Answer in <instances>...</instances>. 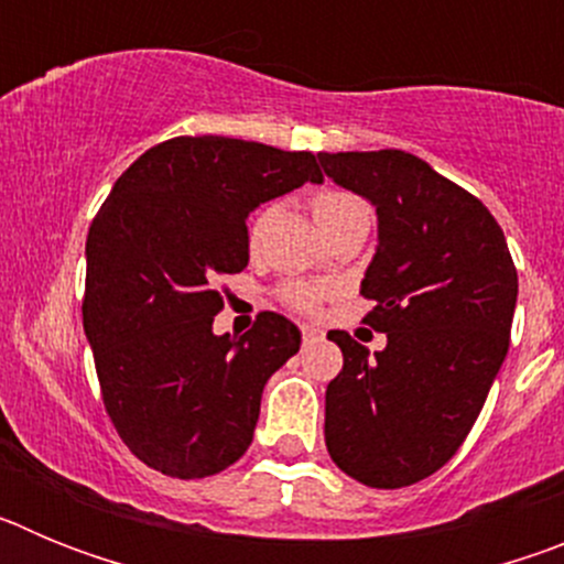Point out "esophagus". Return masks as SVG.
I'll return each instance as SVG.
<instances>
[{
	"instance_id": "esophagus-1",
	"label": "esophagus",
	"mask_w": 564,
	"mask_h": 564,
	"mask_svg": "<svg viewBox=\"0 0 564 564\" xmlns=\"http://www.w3.org/2000/svg\"><path fill=\"white\" fill-rule=\"evenodd\" d=\"M299 333H302V341H305V344H316V341H322V338H325V333L318 330V327H313V325H302V327H299Z\"/></svg>"
}]
</instances>
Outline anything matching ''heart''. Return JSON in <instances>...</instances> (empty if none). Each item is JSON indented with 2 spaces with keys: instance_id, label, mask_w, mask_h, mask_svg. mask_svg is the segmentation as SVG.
Listing matches in <instances>:
<instances>
[{
  "instance_id": "b5f03b06",
  "label": "heart",
  "mask_w": 564,
  "mask_h": 564,
  "mask_svg": "<svg viewBox=\"0 0 564 564\" xmlns=\"http://www.w3.org/2000/svg\"><path fill=\"white\" fill-rule=\"evenodd\" d=\"M311 212L316 226L325 234H330L333 228L344 226V223L370 217L367 203H364L361 197H356V194L341 192V188H325V192L313 194ZM271 217H273L271 206H259L257 212L248 217L246 242L251 251H257V248L262 246L268 226H271ZM325 296H327L325 285H318V282H305V279H288V282L279 285V299H282V302L296 313H313L322 302H325Z\"/></svg>"
}]
</instances>
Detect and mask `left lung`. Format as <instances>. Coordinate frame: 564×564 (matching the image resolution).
I'll return each instance as SVG.
<instances>
[{"mask_svg": "<svg viewBox=\"0 0 564 564\" xmlns=\"http://www.w3.org/2000/svg\"><path fill=\"white\" fill-rule=\"evenodd\" d=\"M327 177L376 206L378 248L364 273L372 352L330 330L344 367L325 395V443L344 475L403 488L455 457L508 352L517 268L486 206L401 149L318 152Z\"/></svg>", "mask_w": 564, "mask_h": 564, "instance_id": "left-lung-1", "label": "left lung"}]
</instances>
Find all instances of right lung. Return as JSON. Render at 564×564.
<instances>
[{
	"label": "right lung",
	"mask_w": 564,
	"mask_h": 564,
	"mask_svg": "<svg viewBox=\"0 0 564 564\" xmlns=\"http://www.w3.org/2000/svg\"><path fill=\"white\" fill-rule=\"evenodd\" d=\"M307 181H325L313 152L181 134L147 149L98 208L84 333L109 421L154 471L217 475L251 446L268 378L302 336L271 311L246 336H214L217 285L248 265V212Z\"/></svg>",
	"instance_id": "right-lung-1"
}]
</instances>
